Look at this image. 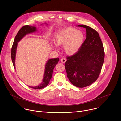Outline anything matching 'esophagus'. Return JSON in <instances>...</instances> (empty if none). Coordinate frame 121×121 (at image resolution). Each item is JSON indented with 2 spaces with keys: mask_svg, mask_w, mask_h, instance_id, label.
Wrapping results in <instances>:
<instances>
[{
  "mask_svg": "<svg viewBox=\"0 0 121 121\" xmlns=\"http://www.w3.org/2000/svg\"><path fill=\"white\" fill-rule=\"evenodd\" d=\"M61 61L62 63H65L66 61V59H65V58H62V59H61Z\"/></svg>",
  "mask_w": 121,
  "mask_h": 121,
  "instance_id": "obj_1",
  "label": "esophagus"
}]
</instances>
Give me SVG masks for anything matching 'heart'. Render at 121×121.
I'll return each instance as SVG.
<instances>
[{
    "instance_id": "b5f03b06",
    "label": "heart",
    "mask_w": 121,
    "mask_h": 121,
    "mask_svg": "<svg viewBox=\"0 0 121 121\" xmlns=\"http://www.w3.org/2000/svg\"><path fill=\"white\" fill-rule=\"evenodd\" d=\"M84 39L82 31L72 27H66L56 32L54 38L57 46L64 45L65 52L69 55L75 54L81 48Z\"/></svg>"
}]
</instances>
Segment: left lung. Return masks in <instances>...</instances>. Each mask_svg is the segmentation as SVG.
Listing matches in <instances>:
<instances>
[{"instance_id": "left-lung-1", "label": "left lung", "mask_w": 121, "mask_h": 121, "mask_svg": "<svg viewBox=\"0 0 121 121\" xmlns=\"http://www.w3.org/2000/svg\"><path fill=\"white\" fill-rule=\"evenodd\" d=\"M87 38L75 54L66 57L65 66L71 83L79 88L88 86L99 77L105 58L103 43L99 33L85 25Z\"/></svg>"}]
</instances>
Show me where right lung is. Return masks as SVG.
I'll return each mask as SVG.
<instances>
[{
  "instance_id": "right-lung-1",
  "label": "right lung",
  "mask_w": 121,
  "mask_h": 121,
  "mask_svg": "<svg viewBox=\"0 0 121 121\" xmlns=\"http://www.w3.org/2000/svg\"><path fill=\"white\" fill-rule=\"evenodd\" d=\"M36 27L33 26L26 25L22 27L20 30H19L16 35L15 37L14 41L13 44L12 45L11 48V59L13 65L14 67L15 68L14 65V61L15 57V53L16 48L17 46V42H19L21 39L24 37L26 34L30 33V32H34L36 31ZM59 59L58 58H52L50 59L47 62L45 69V73L43 77V79L42 83L39 86L36 87H30L32 89H41L45 87H46L49 83L50 80L51 79L52 74L53 70L56 65L58 63Z\"/></svg>"
}]
</instances>
